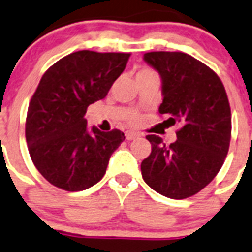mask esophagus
<instances>
[{
    "label": "esophagus",
    "instance_id": "34e87169",
    "mask_svg": "<svg viewBox=\"0 0 252 252\" xmlns=\"http://www.w3.org/2000/svg\"><path fill=\"white\" fill-rule=\"evenodd\" d=\"M138 137H139V134H138V133H136V132H126V141H133V139L138 138Z\"/></svg>",
    "mask_w": 252,
    "mask_h": 252
}]
</instances>
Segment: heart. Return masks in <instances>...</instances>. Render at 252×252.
<instances>
[{"label": "heart", "instance_id": "1", "mask_svg": "<svg viewBox=\"0 0 252 252\" xmlns=\"http://www.w3.org/2000/svg\"><path fill=\"white\" fill-rule=\"evenodd\" d=\"M139 77H156V74L152 70H150V69H141V70L137 73V78Z\"/></svg>", "mask_w": 252, "mask_h": 252}]
</instances>
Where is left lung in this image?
<instances>
[{"mask_svg": "<svg viewBox=\"0 0 252 252\" xmlns=\"http://www.w3.org/2000/svg\"><path fill=\"white\" fill-rule=\"evenodd\" d=\"M145 63L161 78L158 113L181 124L177 141L165 145L155 134L141 164L143 181L169 198L191 197L215 178L228 154L232 116L221 80L210 67L183 52H147ZM166 120V122H168Z\"/></svg>", "mask_w": 252, "mask_h": 252, "instance_id": "left-lung-1", "label": "left lung"}]
</instances>
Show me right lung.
<instances>
[{
    "mask_svg": "<svg viewBox=\"0 0 252 252\" xmlns=\"http://www.w3.org/2000/svg\"><path fill=\"white\" fill-rule=\"evenodd\" d=\"M129 56L77 51L43 74L29 103L25 138L32 161L55 187L77 192L96 185L126 139L118 129H90L84 115L91 103L106 97Z\"/></svg>",
    "mask_w": 252,
    "mask_h": 252,
    "instance_id": "1",
    "label": "right lung"
}]
</instances>
